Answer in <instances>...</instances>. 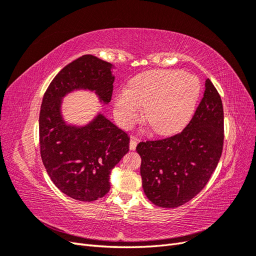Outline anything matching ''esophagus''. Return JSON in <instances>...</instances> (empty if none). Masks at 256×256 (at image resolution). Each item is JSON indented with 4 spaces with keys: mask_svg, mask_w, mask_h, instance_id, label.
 <instances>
[{
    "mask_svg": "<svg viewBox=\"0 0 256 256\" xmlns=\"http://www.w3.org/2000/svg\"><path fill=\"white\" fill-rule=\"evenodd\" d=\"M136 147V141L134 140V138H130V143H129L130 150H134Z\"/></svg>",
    "mask_w": 256,
    "mask_h": 256,
    "instance_id": "obj_1",
    "label": "esophagus"
}]
</instances>
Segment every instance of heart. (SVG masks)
I'll return each mask as SVG.
<instances>
[{
	"mask_svg": "<svg viewBox=\"0 0 256 256\" xmlns=\"http://www.w3.org/2000/svg\"><path fill=\"white\" fill-rule=\"evenodd\" d=\"M200 84L196 76L177 70L145 72L122 88L115 99L114 112L122 127L140 118L156 134H170L184 127L194 111Z\"/></svg>",
	"mask_w": 256,
	"mask_h": 256,
	"instance_id": "heart-1",
	"label": "heart"
}]
</instances>
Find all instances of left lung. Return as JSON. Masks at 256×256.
<instances>
[{
    "label": "left lung",
    "mask_w": 256,
    "mask_h": 256,
    "mask_svg": "<svg viewBox=\"0 0 256 256\" xmlns=\"http://www.w3.org/2000/svg\"><path fill=\"white\" fill-rule=\"evenodd\" d=\"M224 140L222 100L212 81L191 120L172 136L140 142L145 196L164 208L189 202L202 191L220 160Z\"/></svg>",
    "instance_id": "left-lung-1"
}]
</instances>
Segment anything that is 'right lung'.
<instances>
[{
  "mask_svg": "<svg viewBox=\"0 0 256 256\" xmlns=\"http://www.w3.org/2000/svg\"><path fill=\"white\" fill-rule=\"evenodd\" d=\"M112 65L85 54L65 66L46 90L40 113V145L42 164L51 180L66 196L92 202L110 190V173L129 150L128 134L99 114L90 125L67 126L60 102L78 88L96 90L110 102L114 76Z\"/></svg>",
  "mask_w": 256,
  "mask_h": 256,
  "instance_id": "right-lung-1",
  "label": "right lung"
}]
</instances>
